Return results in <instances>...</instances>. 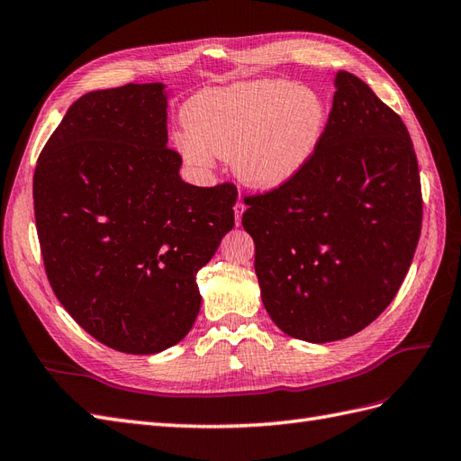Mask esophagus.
<instances>
[{
    "label": "esophagus",
    "instance_id": "34e87169",
    "mask_svg": "<svg viewBox=\"0 0 461 461\" xmlns=\"http://www.w3.org/2000/svg\"><path fill=\"white\" fill-rule=\"evenodd\" d=\"M233 212H235V223H241V216H243V212H245V204L243 203H238L233 206Z\"/></svg>",
    "mask_w": 461,
    "mask_h": 461
}]
</instances>
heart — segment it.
Segmentation results:
<instances>
[{"label":"heart","instance_id":"b5f03b06","mask_svg":"<svg viewBox=\"0 0 461 461\" xmlns=\"http://www.w3.org/2000/svg\"><path fill=\"white\" fill-rule=\"evenodd\" d=\"M329 109L320 93L286 79L204 89L185 104L176 136L188 165L204 171L212 156L231 159L233 175L255 191L286 186L320 148Z\"/></svg>","mask_w":461,"mask_h":461}]
</instances>
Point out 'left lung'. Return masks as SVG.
<instances>
[{"label": "left lung", "mask_w": 461, "mask_h": 461, "mask_svg": "<svg viewBox=\"0 0 461 461\" xmlns=\"http://www.w3.org/2000/svg\"><path fill=\"white\" fill-rule=\"evenodd\" d=\"M245 204L261 300L280 331L315 345L358 333L392 303L419 243L420 176L407 128L339 69L308 167Z\"/></svg>", "instance_id": "obj_1"}]
</instances>
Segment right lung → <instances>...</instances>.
Returning a JSON list of instances; mask_svg holds the SVG:
<instances>
[{"instance_id": "add662e5", "label": "right lung", "mask_w": 461, "mask_h": 461, "mask_svg": "<svg viewBox=\"0 0 461 461\" xmlns=\"http://www.w3.org/2000/svg\"><path fill=\"white\" fill-rule=\"evenodd\" d=\"M163 84L89 91L37 161L34 218L46 276L76 323L118 352L158 354L200 312L196 273L233 228V185L181 179Z\"/></svg>"}]
</instances>
